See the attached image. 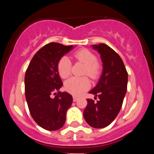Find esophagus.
Instances as JSON below:
<instances>
[{"instance_id": "34e87169", "label": "esophagus", "mask_w": 154, "mask_h": 154, "mask_svg": "<svg viewBox=\"0 0 154 154\" xmlns=\"http://www.w3.org/2000/svg\"><path fill=\"white\" fill-rule=\"evenodd\" d=\"M78 100V97H77V96H75V95H74L73 96V101H77V100Z\"/></svg>"}]
</instances>
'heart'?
Segmentation results:
<instances>
[{
  "label": "heart",
  "instance_id": "heart-1",
  "mask_svg": "<svg viewBox=\"0 0 154 154\" xmlns=\"http://www.w3.org/2000/svg\"><path fill=\"white\" fill-rule=\"evenodd\" d=\"M73 57L85 64L83 75H88L92 79H96L101 72V63L96 59V56L88 49H80L74 53ZM58 72L62 78H66L71 75L72 63L66 56L59 59L57 65ZM91 86L89 79L86 77H73L65 83V88L73 95H78L85 91Z\"/></svg>",
  "mask_w": 154,
  "mask_h": 154
}]
</instances>
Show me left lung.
<instances>
[{
    "label": "left lung",
    "mask_w": 154,
    "mask_h": 154,
    "mask_svg": "<svg viewBox=\"0 0 154 154\" xmlns=\"http://www.w3.org/2000/svg\"><path fill=\"white\" fill-rule=\"evenodd\" d=\"M93 48L100 54L103 69L97 85L89 93L99 100L94 102L88 98L83 116L92 128H103L115 119L121 109L128 87V72L119 54L106 44L93 45Z\"/></svg>",
    "instance_id": "left-lung-1"
}]
</instances>
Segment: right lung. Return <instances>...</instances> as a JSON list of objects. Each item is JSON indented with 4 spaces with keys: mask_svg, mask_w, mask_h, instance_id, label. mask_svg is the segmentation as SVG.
Instances as JSON below:
<instances>
[{
    "mask_svg": "<svg viewBox=\"0 0 154 154\" xmlns=\"http://www.w3.org/2000/svg\"><path fill=\"white\" fill-rule=\"evenodd\" d=\"M72 48L58 43H48L35 54L26 69V103L32 117L45 130L55 131L62 128L66 111L72 103L71 95L59 92L63 83L57 68L59 59Z\"/></svg>",
    "mask_w": 154,
    "mask_h": 154,
    "instance_id": "add662e5",
    "label": "right lung"
}]
</instances>
